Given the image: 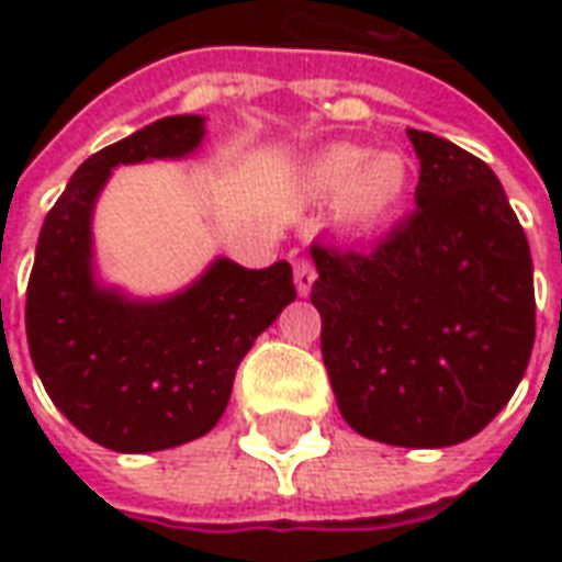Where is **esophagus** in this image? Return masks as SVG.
Masks as SVG:
<instances>
[{"label":"esophagus","instance_id":"1","mask_svg":"<svg viewBox=\"0 0 562 562\" xmlns=\"http://www.w3.org/2000/svg\"><path fill=\"white\" fill-rule=\"evenodd\" d=\"M313 282H316V270H313V265H310L306 258H297V261H294V285H297V294L306 297V294L313 292Z\"/></svg>","mask_w":562,"mask_h":562}]
</instances>
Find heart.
Wrapping results in <instances>:
<instances>
[{
  "instance_id": "obj_1",
  "label": "heart",
  "mask_w": 562,
  "mask_h": 562,
  "mask_svg": "<svg viewBox=\"0 0 562 562\" xmlns=\"http://www.w3.org/2000/svg\"><path fill=\"white\" fill-rule=\"evenodd\" d=\"M304 183L316 195L337 198V225L367 234L397 213L413 183V168L401 149L370 153L358 144H330L306 161Z\"/></svg>"
}]
</instances>
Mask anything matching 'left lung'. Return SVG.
Listing matches in <instances>:
<instances>
[{"label": "left lung", "instance_id": "1", "mask_svg": "<svg viewBox=\"0 0 562 562\" xmlns=\"http://www.w3.org/2000/svg\"><path fill=\"white\" fill-rule=\"evenodd\" d=\"M415 213L370 252L313 246L322 358L346 424L403 448L470 439L512 401L536 340L527 234L496 173L409 128Z\"/></svg>", "mask_w": 562, "mask_h": 562}]
</instances>
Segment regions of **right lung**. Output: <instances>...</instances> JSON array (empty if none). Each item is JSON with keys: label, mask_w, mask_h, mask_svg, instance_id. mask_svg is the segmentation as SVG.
Masks as SVG:
<instances>
[{"label": "right lung", "mask_w": 562, "mask_h": 562, "mask_svg": "<svg viewBox=\"0 0 562 562\" xmlns=\"http://www.w3.org/2000/svg\"><path fill=\"white\" fill-rule=\"evenodd\" d=\"M207 135L198 114L161 116L71 173L38 234L26 289V340L59 413L123 454L183 446L216 427L234 370L294 301L292 265L249 270L216 256L159 297L104 282L92 216L120 165L189 159Z\"/></svg>", "instance_id": "right-lung-1"}]
</instances>
